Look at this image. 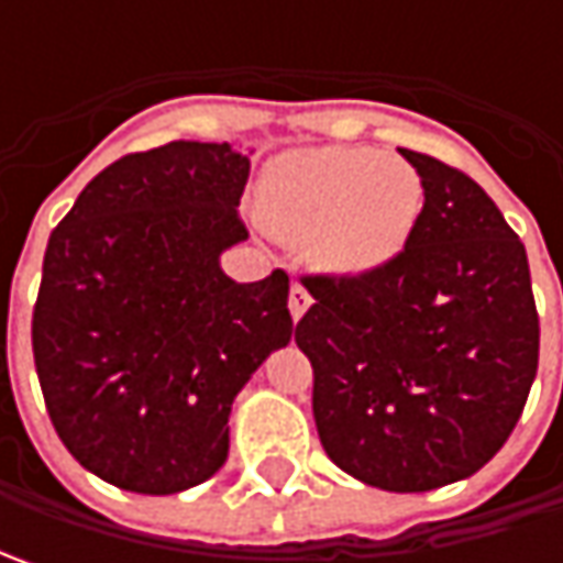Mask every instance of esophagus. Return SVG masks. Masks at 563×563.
<instances>
[{
    "instance_id": "34e87169",
    "label": "esophagus",
    "mask_w": 563,
    "mask_h": 563,
    "mask_svg": "<svg viewBox=\"0 0 563 563\" xmlns=\"http://www.w3.org/2000/svg\"><path fill=\"white\" fill-rule=\"evenodd\" d=\"M310 303H313V297H310V291L300 285V282H294L291 285V294H288V310H291V319L297 322L300 316L310 310Z\"/></svg>"
}]
</instances>
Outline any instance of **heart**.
I'll return each mask as SVG.
<instances>
[{
    "instance_id": "obj_1",
    "label": "heart",
    "mask_w": 563,
    "mask_h": 563,
    "mask_svg": "<svg viewBox=\"0 0 563 563\" xmlns=\"http://www.w3.org/2000/svg\"><path fill=\"white\" fill-rule=\"evenodd\" d=\"M422 212L417 168L378 150H297L263 178V216L275 234L310 244L335 275H369L407 247Z\"/></svg>"
}]
</instances>
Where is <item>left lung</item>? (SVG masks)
I'll use <instances>...</instances> for the list:
<instances>
[{
  "mask_svg": "<svg viewBox=\"0 0 563 563\" xmlns=\"http://www.w3.org/2000/svg\"><path fill=\"white\" fill-rule=\"evenodd\" d=\"M422 181L407 247L369 275H303L325 454L385 492H429L486 466L530 398L539 313L523 241L483 187L400 150Z\"/></svg>",
  "mask_w": 563,
  "mask_h": 563,
  "instance_id": "obj_1",
  "label": "left lung"
}]
</instances>
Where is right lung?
Wrapping results in <instances>:
<instances>
[{
	"label": "right lung",
	"instance_id": "obj_1",
	"mask_svg": "<svg viewBox=\"0 0 563 563\" xmlns=\"http://www.w3.org/2000/svg\"><path fill=\"white\" fill-rule=\"evenodd\" d=\"M250 159L228 143L128 153L49 234L33 363L55 432L112 486L175 495L228 457V413L294 335L288 272L231 282Z\"/></svg>",
	"mask_w": 563,
	"mask_h": 563
}]
</instances>
